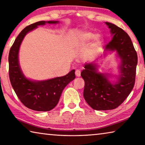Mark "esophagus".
Masks as SVG:
<instances>
[{"label":"esophagus","instance_id":"esophagus-1","mask_svg":"<svg viewBox=\"0 0 145 145\" xmlns=\"http://www.w3.org/2000/svg\"><path fill=\"white\" fill-rule=\"evenodd\" d=\"M75 75L77 77H80V75H81V71L79 70H77L75 71Z\"/></svg>","mask_w":145,"mask_h":145}]
</instances>
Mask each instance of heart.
I'll return each mask as SVG.
<instances>
[{"label": "heart", "instance_id": "obj_1", "mask_svg": "<svg viewBox=\"0 0 145 145\" xmlns=\"http://www.w3.org/2000/svg\"><path fill=\"white\" fill-rule=\"evenodd\" d=\"M79 40L81 41L82 43H87L91 40V39L94 37V34L90 32H85L83 33H81L79 34L78 36ZM99 36H96L94 37V42L99 40Z\"/></svg>", "mask_w": 145, "mask_h": 145}]
</instances>
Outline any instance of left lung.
I'll return each instance as SVG.
<instances>
[{
  "label": "left lung",
  "instance_id": "obj_1",
  "mask_svg": "<svg viewBox=\"0 0 145 145\" xmlns=\"http://www.w3.org/2000/svg\"><path fill=\"white\" fill-rule=\"evenodd\" d=\"M113 38L105 51H116L120 59L117 81L111 83V74L98 72L96 62L86 63L81 75L85 81L83 96L94 110L105 111L118 107L130 94L134 86L137 55L131 38L121 28L105 22Z\"/></svg>",
  "mask_w": 145,
  "mask_h": 145
}]
</instances>
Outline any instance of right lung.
<instances>
[{
    "label": "right lung",
    "instance_id": "obj_1",
    "mask_svg": "<svg viewBox=\"0 0 145 145\" xmlns=\"http://www.w3.org/2000/svg\"><path fill=\"white\" fill-rule=\"evenodd\" d=\"M59 22L42 21L27 26L17 36L10 50L8 62L10 83L23 104L34 111H49L53 109L59 102L64 88L75 78V70H73L62 77L45 81H32L25 76L19 66V47L26 34L36 29L38 26L46 23L56 24Z\"/></svg>",
    "mask_w": 145,
    "mask_h": 145
}]
</instances>
